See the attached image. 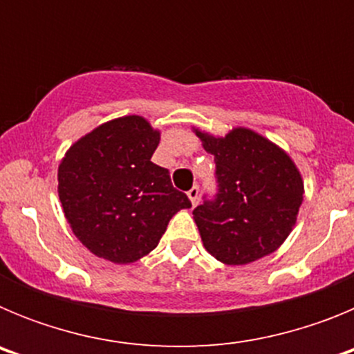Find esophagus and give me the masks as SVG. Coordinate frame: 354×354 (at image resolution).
<instances>
[{
    "instance_id": "obj_1",
    "label": "esophagus",
    "mask_w": 354,
    "mask_h": 354,
    "mask_svg": "<svg viewBox=\"0 0 354 354\" xmlns=\"http://www.w3.org/2000/svg\"><path fill=\"white\" fill-rule=\"evenodd\" d=\"M198 195H200V189L196 186H193L189 192H187V198L192 200V204L196 205V202H198Z\"/></svg>"
}]
</instances>
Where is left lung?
Returning a JSON list of instances; mask_svg holds the SVG:
<instances>
[{
	"label": "left lung",
	"mask_w": 354,
	"mask_h": 354,
	"mask_svg": "<svg viewBox=\"0 0 354 354\" xmlns=\"http://www.w3.org/2000/svg\"><path fill=\"white\" fill-rule=\"evenodd\" d=\"M214 156L218 196L193 211L205 250L227 266L277 252L292 232L303 202V177L282 147L248 127L225 136L193 126Z\"/></svg>",
	"instance_id": "obj_1"
}]
</instances>
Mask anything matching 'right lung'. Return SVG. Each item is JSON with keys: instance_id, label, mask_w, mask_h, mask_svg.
<instances>
[{"instance_id": "right-lung-1", "label": "right lung", "mask_w": 354, "mask_h": 354, "mask_svg": "<svg viewBox=\"0 0 354 354\" xmlns=\"http://www.w3.org/2000/svg\"><path fill=\"white\" fill-rule=\"evenodd\" d=\"M161 131L140 115L97 126L58 165V196L84 248L113 264H133L158 246L168 221L192 202L150 161Z\"/></svg>"}]
</instances>
